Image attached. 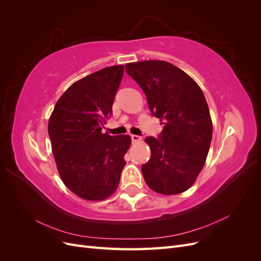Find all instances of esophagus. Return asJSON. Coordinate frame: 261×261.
Instances as JSON below:
<instances>
[{"instance_id":"34e87169","label":"esophagus","mask_w":261,"mask_h":261,"mask_svg":"<svg viewBox=\"0 0 261 261\" xmlns=\"http://www.w3.org/2000/svg\"><path fill=\"white\" fill-rule=\"evenodd\" d=\"M130 137H132L133 143H139V141L141 140V137L138 135H130Z\"/></svg>"}]
</instances>
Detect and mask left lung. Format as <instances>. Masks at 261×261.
Returning a JSON list of instances; mask_svg holds the SVG:
<instances>
[{
	"mask_svg": "<svg viewBox=\"0 0 261 261\" xmlns=\"http://www.w3.org/2000/svg\"><path fill=\"white\" fill-rule=\"evenodd\" d=\"M125 67L163 124L160 139H145L151 149L141 167L146 184L161 195L183 193L198 177L210 148L212 121L206 98L191 76L169 62L141 61Z\"/></svg>",
	"mask_w": 261,
	"mask_h": 261,
	"instance_id": "8db88e82",
	"label": "left lung"
}]
</instances>
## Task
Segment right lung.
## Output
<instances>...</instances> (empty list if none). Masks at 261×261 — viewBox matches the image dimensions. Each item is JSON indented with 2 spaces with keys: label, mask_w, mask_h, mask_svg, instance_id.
I'll return each mask as SVG.
<instances>
[{
  "label": "right lung",
  "mask_w": 261,
  "mask_h": 261,
  "mask_svg": "<svg viewBox=\"0 0 261 261\" xmlns=\"http://www.w3.org/2000/svg\"><path fill=\"white\" fill-rule=\"evenodd\" d=\"M123 74L124 65H115L77 81L50 116L48 132L59 174L70 192L86 200L111 196L126 164L130 136L102 133Z\"/></svg>",
  "instance_id": "1"
}]
</instances>
